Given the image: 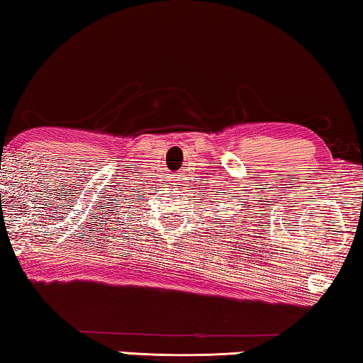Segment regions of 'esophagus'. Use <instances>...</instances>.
Masks as SVG:
<instances>
[{"instance_id": "34e87169", "label": "esophagus", "mask_w": 363, "mask_h": 363, "mask_svg": "<svg viewBox=\"0 0 363 363\" xmlns=\"http://www.w3.org/2000/svg\"><path fill=\"white\" fill-rule=\"evenodd\" d=\"M172 185H175V186L178 188V190H182V188H180V186H182V182H180V180H178L177 183H172Z\"/></svg>"}]
</instances>
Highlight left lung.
<instances>
[{
  "instance_id": "8db88e82",
  "label": "left lung",
  "mask_w": 363,
  "mask_h": 363,
  "mask_svg": "<svg viewBox=\"0 0 363 363\" xmlns=\"http://www.w3.org/2000/svg\"><path fill=\"white\" fill-rule=\"evenodd\" d=\"M218 193H220V191H218ZM210 200H211V198H210ZM213 203H215V205H216V201H213ZM223 203V201H221ZM247 208H250V205H247ZM215 220H218V218H215Z\"/></svg>"
}]
</instances>
